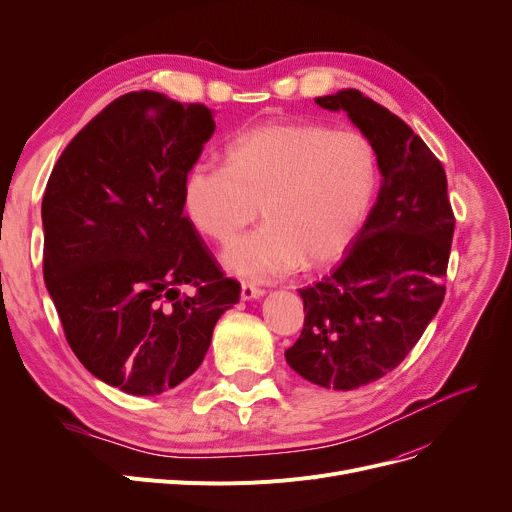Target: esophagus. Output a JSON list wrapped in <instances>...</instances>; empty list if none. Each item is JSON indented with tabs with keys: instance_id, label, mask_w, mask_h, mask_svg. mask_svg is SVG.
<instances>
[{
	"instance_id": "esophagus-1",
	"label": "esophagus",
	"mask_w": 512,
	"mask_h": 512,
	"mask_svg": "<svg viewBox=\"0 0 512 512\" xmlns=\"http://www.w3.org/2000/svg\"><path fill=\"white\" fill-rule=\"evenodd\" d=\"M265 290L253 282H242L240 284V299L242 301H251V299H259L263 297Z\"/></svg>"
}]
</instances>
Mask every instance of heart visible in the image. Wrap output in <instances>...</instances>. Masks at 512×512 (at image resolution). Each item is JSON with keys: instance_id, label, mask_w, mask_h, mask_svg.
<instances>
[{"instance_id": "heart-1", "label": "heart", "mask_w": 512, "mask_h": 512, "mask_svg": "<svg viewBox=\"0 0 512 512\" xmlns=\"http://www.w3.org/2000/svg\"><path fill=\"white\" fill-rule=\"evenodd\" d=\"M380 178L378 151L359 130L282 120L242 130L224 166L195 164L182 180L191 226L220 245L257 218L265 224L224 251L226 270L272 280L303 261L321 265L353 240Z\"/></svg>"}]
</instances>
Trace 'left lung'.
Segmentation results:
<instances>
[{
    "label": "left lung",
    "instance_id": "obj_1",
    "mask_svg": "<svg viewBox=\"0 0 512 512\" xmlns=\"http://www.w3.org/2000/svg\"><path fill=\"white\" fill-rule=\"evenodd\" d=\"M315 103L344 110L373 143L382 186L342 263L299 290L305 324L284 355L317 386L355 390L405 361L438 313L454 213L440 159L409 124L357 89Z\"/></svg>",
    "mask_w": 512,
    "mask_h": 512
}]
</instances>
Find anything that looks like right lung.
Listing matches in <instances>:
<instances>
[{"label": "right lung", "mask_w": 512, "mask_h": 512, "mask_svg": "<svg viewBox=\"0 0 512 512\" xmlns=\"http://www.w3.org/2000/svg\"><path fill=\"white\" fill-rule=\"evenodd\" d=\"M213 130L203 103L132 91L76 134L47 180V290L72 353L122 392L184 382L238 303L240 284L182 209V180Z\"/></svg>", "instance_id": "1"}]
</instances>
